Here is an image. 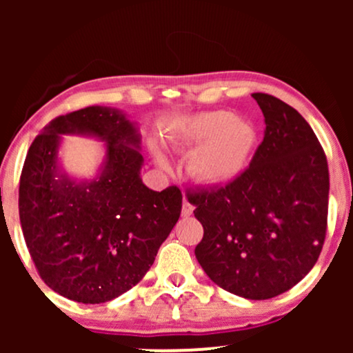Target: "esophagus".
Instances as JSON below:
<instances>
[{
    "label": "esophagus",
    "instance_id": "34e87169",
    "mask_svg": "<svg viewBox=\"0 0 353 353\" xmlns=\"http://www.w3.org/2000/svg\"><path fill=\"white\" fill-rule=\"evenodd\" d=\"M192 210H194V205L190 204V202L184 201V204H182V216H184V217L192 216Z\"/></svg>",
    "mask_w": 353,
    "mask_h": 353
}]
</instances>
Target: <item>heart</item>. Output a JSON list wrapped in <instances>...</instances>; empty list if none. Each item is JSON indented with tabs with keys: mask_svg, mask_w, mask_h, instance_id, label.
<instances>
[{
	"mask_svg": "<svg viewBox=\"0 0 353 353\" xmlns=\"http://www.w3.org/2000/svg\"><path fill=\"white\" fill-rule=\"evenodd\" d=\"M259 132L254 123L239 119L229 111H210L184 117L177 124L172 143L176 148L194 149L188 168L190 176L208 185H222L245 172L257 148ZM156 161L168 169L164 154Z\"/></svg>",
	"mask_w": 353,
	"mask_h": 353,
	"instance_id": "b5f03b06",
	"label": "heart"
}]
</instances>
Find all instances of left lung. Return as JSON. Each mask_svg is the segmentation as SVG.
<instances>
[{"label":"left lung","instance_id":"1","mask_svg":"<svg viewBox=\"0 0 353 353\" xmlns=\"http://www.w3.org/2000/svg\"><path fill=\"white\" fill-rule=\"evenodd\" d=\"M265 134L249 169L217 189L188 192L204 228L196 259L219 287L250 301L292 289L317 262L327 229L329 168L297 111L254 92Z\"/></svg>","mask_w":353,"mask_h":353}]
</instances>
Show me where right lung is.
I'll list each match as a JSON object with an SVG mask.
<instances>
[{"instance_id": "right-lung-1", "label": "right lung", "mask_w": 353, "mask_h": 353, "mask_svg": "<svg viewBox=\"0 0 353 353\" xmlns=\"http://www.w3.org/2000/svg\"><path fill=\"white\" fill-rule=\"evenodd\" d=\"M63 135L105 143L99 171L74 178L59 156ZM139 125L123 111L89 106L58 116L31 144L19 181V221L48 287L83 303H103L134 287L179 221V188L141 179Z\"/></svg>"}]
</instances>
